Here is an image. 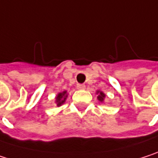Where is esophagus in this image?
Returning <instances> with one entry per match:
<instances>
[{
	"mask_svg": "<svg viewBox=\"0 0 158 158\" xmlns=\"http://www.w3.org/2000/svg\"><path fill=\"white\" fill-rule=\"evenodd\" d=\"M77 89H85V85L84 84H78L77 85Z\"/></svg>",
	"mask_w": 158,
	"mask_h": 158,
	"instance_id": "esophagus-1",
	"label": "esophagus"
}]
</instances>
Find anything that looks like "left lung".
I'll list each match as a JSON object with an SVG mask.
<instances>
[{
    "label": "left lung",
    "instance_id": "8db88e82",
    "mask_svg": "<svg viewBox=\"0 0 158 158\" xmlns=\"http://www.w3.org/2000/svg\"><path fill=\"white\" fill-rule=\"evenodd\" d=\"M96 94L98 95L97 98L98 99V101H99V102H101V103H103V102L105 101V98H106L105 93H104V92H102V91H100V90H98V91L96 92Z\"/></svg>",
    "mask_w": 158,
    "mask_h": 158
}]
</instances>
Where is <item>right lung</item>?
<instances>
[{"label": "right lung", "mask_w": 158, "mask_h": 158, "mask_svg": "<svg viewBox=\"0 0 158 158\" xmlns=\"http://www.w3.org/2000/svg\"><path fill=\"white\" fill-rule=\"evenodd\" d=\"M67 98H68V92L66 90L58 93V95L55 97V105L57 107H60L62 104L65 103Z\"/></svg>", "instance_id": "add662e5"}]
</instances>
